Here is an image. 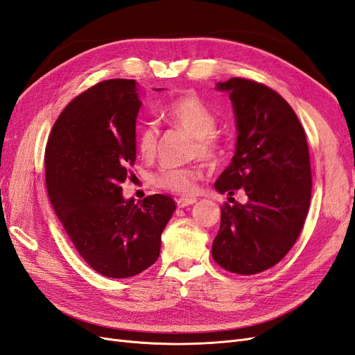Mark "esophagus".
<instances>
[{"label":"esophagus","instance_id":"obj_1","mask_svg":"<svg viewBox=\"0 0 355 355\" xmlns=\"http://www.w3.org/2000/svg\"><path fill=\"white\" fill-rule=\"evenodd\" d=\"M176 202H178V207L184 209V207L191 206V204H196V202H197V198H194V197H182V198H179Z\"/></svg>","mask_w":355,"mask_h":355}]
</instances>
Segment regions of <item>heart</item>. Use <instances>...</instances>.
Wrapping results in <instances>:
<instances>
[{
    "label": "heart",
    "instance_id": "heart-1",
    "mask_svg": "<svg viewBox=\"0 0 355 355\" xmlns=\"http://www.w3.org/2000/svg\"><path fill=\"white\" fill-rule=\"evenodd\" d=\"M161 116L179 128H184L196 139L194 153L202 157L213 158L220 153V141L213 133L216 127V116L209 106L196 94H185L167 103ZM158 142L157 125L142 123L136 130V148L144 158H151L155 154ZM202 178L201 166L163 167L154 176L155 185L176 194H191L196 182Z\"/></svg>",
    "mask_w": 355,
    "mask_h": 355
}]
</instances>
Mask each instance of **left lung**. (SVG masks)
<instances>
[{
  "instance_id": "left-lung-1",
  "label": "left lung",
  "mask_w": 355,
  "mask_h": 355,
  "mask_svg": "<svg viewBox=\"0 0 355 355\" xmlns=\"http://www.w3.org/2000/svg\"><path fill=\"white\" fill-rule=\"evenodd\" d=\"M232 102L237 142L214 188L244 189L247 202H225L211 256L223 270L252 275L280 262L296 243L311 202L304 127L280 94L244 78L218 83Z\"/></svg>"
}]
</instances>
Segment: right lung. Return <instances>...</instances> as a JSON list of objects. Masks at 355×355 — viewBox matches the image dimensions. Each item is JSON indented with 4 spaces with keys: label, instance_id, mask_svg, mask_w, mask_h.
Returning a JSON list of instances; mask_svg holds the SVG:
<instances>
[{
    "label": "right lung",
    "instance_id": "add662e5",
    "mask_svg": "<svg viewBox=\"0 0 355 355\" xmlns=\"http://www.w3.org/2000/svg\"><path fill=\"white\" fill-rule=\"evenodd\" d=\"M139 94L135 80L93 85L63 110L46 148L51 206L83 259L108 278L133 277L155 263L176 210L168 196L142 202L123 197L136 159Z\"/></svg>",
    "mask_w": 355,
    "mask_h": 355
}]
</instances>
